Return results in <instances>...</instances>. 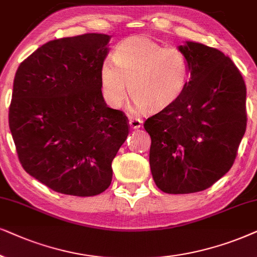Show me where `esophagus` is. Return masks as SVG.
<instances>
[{"mask_svg":"<svg viewBox=\"0 0 257 257\" xmlns=\"http://www.w3.org/2000/svg\"><path fill=\"white\" fill-rule=\"evenodd\" d=\"M129 125L133 129H139L142 125V119L138 117H131L129 118Z\"/></svg>","mask_w":257,"mask_h":257,"instance_id":"obj_1","label":"esophagus"}]
</instances>
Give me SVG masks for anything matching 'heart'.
<instances>
[{"instance_id": "obj_1", "label": "heart", "mask_w": 257, "mask_h": 257, "mask_svg": "<svg viewBox=\"0 0 257 257\" xmlns=\"http://www.w3.org/2000/svg\"><path fill=\"white\" fill-rule=\"evenodd\" d=\"M189 76V59L182 50L145 36L123 40L112 60L105 59L100 67L102 95L112 108L122 107L128 89L136 109L162 110L182 95Z\"/></svg>"}]
</instances>
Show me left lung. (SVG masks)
Returning <instances> with one entry per match:
<instances>
[{"mask_svg":"<svg viewBox=\"0 0 257 257\" xmlns=\"http://www.w3.org/2000/svg\"><path fill=\"white\" fill-rule=\"evenodd\" d=\"M190 78L182 95L152 117L149 163L168 194L197 193L229 172L247 126L243 77L222 51L187 41Z\"/></svg>","mask_w":257,"mask_h":257,"instance_id":"obj_1","label":"left lung"}]
</instances>
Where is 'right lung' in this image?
<instances>
[{"mask_svg": "<svg viewBox=\"0 0 257 257\" xmlns=\"http://www.w3.org/2000/svg\"><path fill=\"white\" fill-rule=\"evenodd\" d=\"M110 37L84 34L49 41L15 74L9 128L19 160L57 193H103L129 134L124 112L109 108L101 90L100 67Z\"/></svg>", "mask_w": 257, "mask_h": 257, "instance_id": "add662e5", "label": "right lung"}]
</instances>
